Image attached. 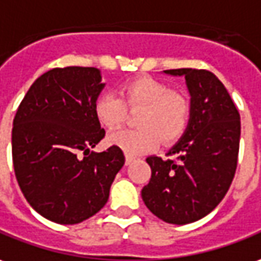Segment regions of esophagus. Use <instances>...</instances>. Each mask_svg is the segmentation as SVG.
<instances>
[{
	"label": "esophagus",
	"mask_w": 261,
	"mask_h": 261,
	"mask_svg": "<svg viewBox=\"0 0 261 261\" xmlns=\"http://www.w3.org/2000/svg\"><path fill=\"white\" fill-rule=\"evenodd\" d=\"M134 161H135L134 156H129V154H126V161H125V163H126V165H130V163H132Z\"/></svg>",
	"instance_id": "esophagus-1"
}]
</instances>
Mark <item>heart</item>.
I'll use <instances>...</instances> for the list:
<instances>
[{"instance_id": "obj_1", "label": "heart", "mask_w": 261, "mask_h": 261, "mask_svg": "<svg viewBox=\"0 0 261 261\" xmlns=\"http://www.w3.org/2000/svg\"><path fill=\"white\" fill-rule=\"evenodd\" d=\"M126 107L142 108L136 116L139 127L111 135L108 142L130 156L154 149L161 141L165 145L179 141L190 118V102L186 95L170 91L168 84L152 76L125 82L120 96L112 92L100 93L95 100L93 112L100 125L112 132L126 120Z\"/></svg>"}]
</instances>
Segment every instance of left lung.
Returning a JSON list of instances; mask_svg holds the SVG:
<instances>
[{"instance_id":"obj_1","label":"left lung","mask_w":261,"mask_h":261,"mask_svg":"<svg viewBox=\"0 0 261 261\" xmlns=\"http://www.w3.org/2000/svg\"><path fill=\"white\" fill-rule=\"evenodd\" d=\"M185 76L190 118L185 134L168 152L175 159L149 156L152 169L142 199L154 216L188 224L209 215L227 193L237 168L240 115L227 89L206 69H169Z\"/></svg>"}]
</instances>
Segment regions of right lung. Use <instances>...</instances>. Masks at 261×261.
I'll return each mask as SVG.
<instances>
[{"label": "right lung", "instance_id": "right-lung-1", "mask_svg": "<svg viewBox=\"0 0 261 261\" xmlns=\"http://www.w3.org/2000/svg\"><path fill=\"white\" fill-rule=\"evenodd\" d=\"M105 84L89 66L54 68L34 82L14 118L12 162L25 199L45 219L76 224L98 213L125 156L93 152L105 130L93 105Z\"/></svg>", "mask_w": 261, "mask_h": 261}]
</instances>
